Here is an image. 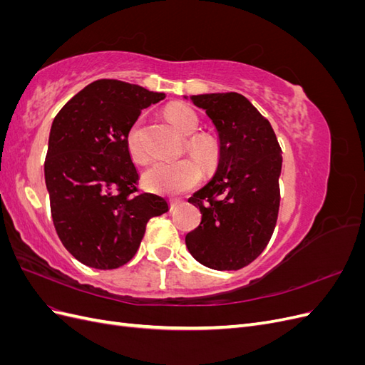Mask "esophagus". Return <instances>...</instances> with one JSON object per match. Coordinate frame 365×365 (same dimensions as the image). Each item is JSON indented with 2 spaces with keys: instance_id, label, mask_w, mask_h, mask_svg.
Instances as JSON below:
<instances>
[{
  "instance_id": "1",
  "label": "esophagus",
  "mask_w": 365,
  "mask_h": 365,
  "mask_svg": "<svg viewBox=\"0 0 365 365\" xmlns=\"http://www.w3.org/2000/svg\"><path fill=\"white\" fill-rule=\"evenodd\" d=\"M178 200H170V210H173V208H176V205H178Z\"/></svg>"
}]
</instances>
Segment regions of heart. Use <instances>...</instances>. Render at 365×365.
<instances>
[{
	"instance_id": "b5f03b06",
	"label": "heart",
	"mask_w": 365,
	"mask_h": 365,
	"mask_svg": "<svg viewBox=\"0 0 365 365\" xmlns=\"http://www.w3.org/2000/svg\"><path fill=\"white\" fill-rule=\"evenodd\" d=\"M165 117L185 137L184 148L204 170H213L220 160V143L210 134H196L201 118L196 109L187 103H172L165 108ZM140 120L128 130L126 143L130 157L135 161H146L148 153L140 143ZM194 161V162H195ZM189 158L178 161H153L143 172L141 182L149 192L160 195H180L201 180V169Z\"/></svg>"
}]
</instances>
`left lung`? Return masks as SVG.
Segmentation results:
<instances>
[{
	"instance_id": "left-lung-1",
	"label": "left lung",
	"mask_w": 365,
	"mask_h": 365,
	"mask_svg": "<svg viewBox=\"0 0 365 365\" xmlns=\"http://www.w3.org/2000/svg\"><path fill=\"white\" fill-rule=\"evenodd\" d=\"M190 101L213 120L220 160L213 180L189 200L202 217L185 245L204 267L237 271L260 256L277 224L282 148L269 121L242 94Z\"/></svg>"
}]
</instances>
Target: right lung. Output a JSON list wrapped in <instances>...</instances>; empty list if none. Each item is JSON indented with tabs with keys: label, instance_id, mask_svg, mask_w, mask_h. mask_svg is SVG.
Instances as JSON below:
<instances>
[{
	"label": "right lung",
	"instance_id": "1",
	"mask_svg": "<svg viewBox=\"0 0 365 365\" xmlns=\"http://www.w3.org/2000/svg\"><path fill=\"white\" fill-rule=\"evenodd\" d=\"M164 93L115 79L85 86L54 117L43 172L56 233L86 267L115 269L132 257L148 220L169 210L164 197L137 193L126 135L141 109Z\"/></svg>",
	"mask_w": 365,
	"mask_h": 365
}]
</instances>
